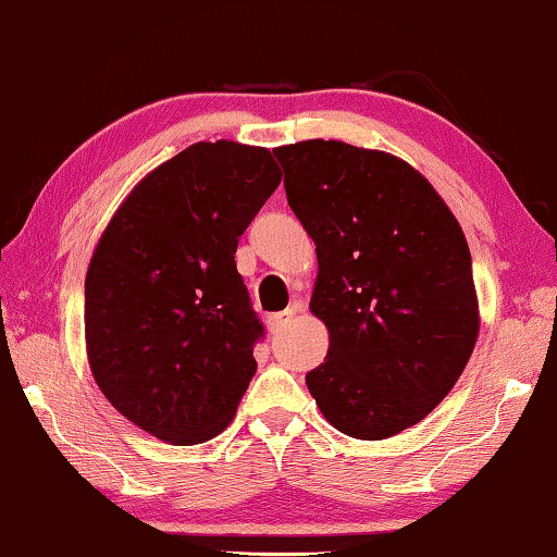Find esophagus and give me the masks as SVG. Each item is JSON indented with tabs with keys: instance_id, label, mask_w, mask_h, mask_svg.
<instances>
[{
	"instance_id": "obj_1",
	"label": "esophagus",
	"mask_w": 557,
	"mask_h": 557,
	"mask_svg": "<svg viewBox=\"0 0 557 557\" xmlns=\"http://www.w3.org/2000/svg\"><path fill=\"white\" fill-rule=\"evenodd\" d=\"M301 308H304V304H298V301H294V304H290V306L286 308V311L271 313V315H269V319H267V323H269V329H271V333H278L281 329H284V326H286V323H288L290 319H294V315H296V311H301Z\"/></svg>"
}]
</instances>
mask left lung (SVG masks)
Returning a JSON list of instances; mask_svg holds the SVG:
<instances>
[{"mask_svg": "<svg viewBox=\"0 0 557 557\" xmlns=\"http://www.w3.org/2000/svg\"><path fill=\"white\" fill-rule=\"evenodd\" d=\"M319 256L311 311L331 333L306 386L333 428L383 441L431 413L478 338L473 263L456 216L386 151L344 141L273 149Z\"/></svg>", "mask_w": 557, "mask_h": 557, "instance_id": "obj_1", "label": "left lung"}]
</instances>
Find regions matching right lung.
<instances>
[{
  "instance_id": "1",
  "label": "right lung",
  "mask_w": 557,
  "mask_h": 557,
  "mask_svg": "<svg viewBox=\"0 0 557 557\" xmlns=\"http://www.w3.org/2000/svg\"><path fill=\"white\" fill-rule=\"evenodd\" d=\"M278 182L269 149L199 141L136 186L91 256V373L119 413L161 441L213 438L249 388L267 331L234 253Z\"/></svg>"
}]
</instances>
